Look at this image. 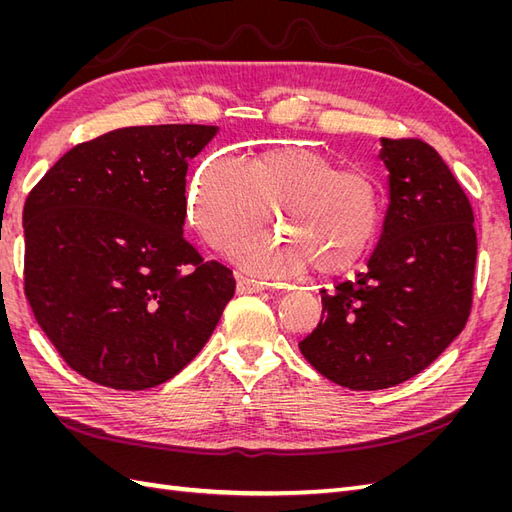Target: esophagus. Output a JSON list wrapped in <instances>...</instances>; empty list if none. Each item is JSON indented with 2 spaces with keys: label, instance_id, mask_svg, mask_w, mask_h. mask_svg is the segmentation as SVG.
Wrapping results in <instances>:
<instances>
[{
  "label": "esophagus",
  "instance_id": "34e87169",
  "mask_svg": "<svg viewBox=\"0 0 512 512\" xmlns=\"http://www.w3.org/2000/svg\"><path fill=\"white\" fill-rule=\"evenodd\" d=\"M262 290H267V282L254 280V277L237 275V292H241V294H250V292H262Z\"/></svg>",
  "mask_w": 512,
  "mask_h": 512
}]
</instances>
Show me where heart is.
Listing matches in <instances>:
<instances>
[{
	"label": "heart",
	"mask_w": 512,
	"mask_h": 512,
	"mask_svg": "<svg viewBox=\"0 0 512 512\" xmlns=\"http://www.w3.org/2000/svg\"><path fill=\"white\" fill-rule=\"evenodd\" d=\"M196 230L215 250H230L273 222L282 239L235 250L245 269L273 277L350 271L374 245L382 222L376 179L342 170L331 156L290 145L243 162L213 160L190 188Z\"/></svg>",
	"instance_id": "b5f03b06"
}]
</instances>
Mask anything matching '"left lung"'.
<instances>
[{
  "label": "left lung",
  "mask_w": 512,
  "mask_h": 512,
  "mask_svg": "<svg viewBox=\"0 0 512 512\" xmlns=\"http://www.w3.org/2000/svg\"><path fill=\"white\" fill-rule=\"evenodd\" d=\"M389 207L354 280L322 290V318L299 344L331 382L380 391L421 374L463 331L472 307L476 230L470 200L440 153L380 138Z\"/></svg>",
  "instance_id": "obj_1"
}]
</instances>
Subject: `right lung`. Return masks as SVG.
Instances as JSON below:
<instances>
[{
	"mask_svg": "<svg viewBox=\"0 0 512 512\" xmlns=\"http://www.w3.org/2000/svg\"><path fill=\"white\" fill-rule=\"evenodd\" d=\"M218 126L168 123L72 147L23 209L25 294L64 361L121 391L188 365L235 294L183 237L188 162Z\"/></svg>",
	"mask_w": 512,
	"mask_h": 512,
	"instance_id": "obj_1",
	"label": "right lung"
}]
</instances>
